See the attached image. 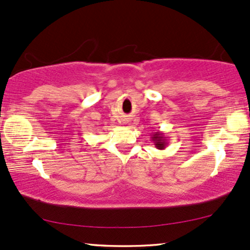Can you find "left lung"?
Instances as JSON below:
<instances>
[{
  "label": "left lung",
  "mask_w": 250,
  "mask_h": 250,
  "mask_svg": "<svg viewBox=\"0 0 250 250\" xmlns=\"http://www.w3.org/2000/svg\"><path fill=\"white\" fill-rule=\"evenodd\" d=\"M151 140L154 142L155 146L158 150H164L167 146V136H165L164 133L162 131H156V133H152L151 135Z\"/></svg>",
  "instance_id": "8db88e82"
}]
</instances>
